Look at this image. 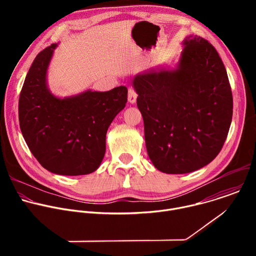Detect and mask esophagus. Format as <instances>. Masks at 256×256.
I'll return each instance as SVG.
<instances>
[{
    "mask_svg": "<svg viewBox=\"0 0 256 256\" xmlns=\"http://www.w3.org/2000/svg\"><path fill=\"white\" fill-rule=\"evenodd\" d=\"M136 97H138V94L136 93V91L132 89V88H128V102L134 104L136 103Z\"/></svg>",
    "mask_w": 256,
    "mask_h": 256,
    "instance_id": "34e87169",
    "label": "esophagus"
}]
</instances>
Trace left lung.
I'll use <instances>...</instances> for the list:
<instances>
[{"label": "left lung", "mask_w": 256, "mask_h": 256, "mask_svg": "<svg viewBox=\"0 0 256 256\" xmlns=\"http://www.w3.org/2000/svg\"><path fill=\"white\" fill-rule=\"evenodd\" d=\"M173 68L134 77L146 147L153 165L167 174L202 168L220 153L233 114L225 66L216 48L198 35L182 42Z\"/></svg>", "instance_id": "8db88e82"}]
</instances>
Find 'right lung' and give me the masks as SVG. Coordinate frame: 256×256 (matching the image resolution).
Returning a JSON list of instances; mask_svg holds the SVG:
<instances>
[{"label": "right lung", "instance_id": "1", "mask_svg": "<svg viewBox=\"0 0 256 256\" xmlns=\"http://www.w3.org/2000/svg\"><path fill=\"white\" fill-rule=\"evenodd\" d=\"M58 44L33 60L19 97L23 138L40 165L60 174L94 172L105 154L107 130L128 101V88L106 92L86 90L60 98L48 87V68Z\"/></svg>", "mask_w": 256, "mask_h": 256}]
</instances>
